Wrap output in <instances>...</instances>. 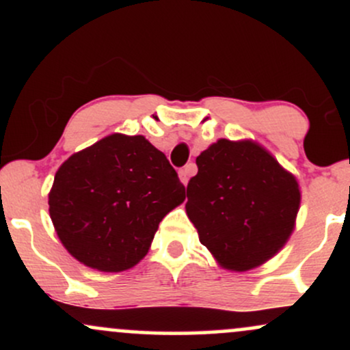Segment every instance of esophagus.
I'll use <instances>...</instances> for the list:
<instances>
[{
  "label": "esophagus",
  "mask_w": 350,
  "mask_h": 350,
  "mask_svg": "<svg viewBox=\"0 0 350 350\" xmlns=\"http://www.w3.org/2000/svg\"><path fill=\"white\" fill-rule=\"evenodd\" d=\"M194 172H196V164H192V163L186 164V166H184L183 170L179 171V178H180V183H183L184 186H186V184L189 183V178H191V176L194 174Z\"/></svg>",
  "instance_id": "1"
}]
</instances>
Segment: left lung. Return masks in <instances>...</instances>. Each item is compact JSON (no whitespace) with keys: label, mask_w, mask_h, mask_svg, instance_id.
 Wrapping results in <instances>:
<instances>
[{"label":"left lung","mask_w":350,"mask_h":350,"mask_svg":"<svg viewBox=\"0 0 350 350\" xmlns=\"http://www.w3.org/2000/svg\"><path fill=\"white\" fill-rule=\"evenodd\" d=\"M196 163L186 212L220 267L247 271L276 255L299 211L295 176L250 139H219Z\"/></svg>","instance_id":"8db88e82"}]
</instances>
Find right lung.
<instances>
[{
    "label": "right lung",
    "instance_id": "right-lung-1",
    "mask_svg": "<svg viewBox=\"0 0 350 350\" xmlns=\"http://www.w3.org/2000/svg\"><path fill=\"white\" fill-rule=\"evenodd\" d=\"M186 199L166 156L142 135L113 133L72 154L49 192V214L74 258L100 271L135 267L159 222Z\"/></svg>",
    "mask_w": 350,
    "mask_h": 350
}]
</instances>
